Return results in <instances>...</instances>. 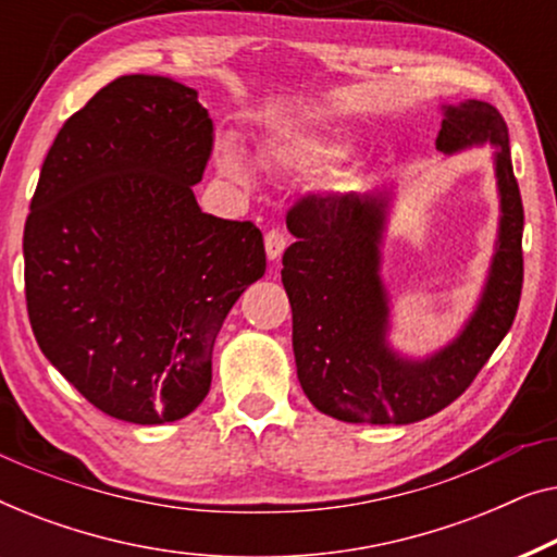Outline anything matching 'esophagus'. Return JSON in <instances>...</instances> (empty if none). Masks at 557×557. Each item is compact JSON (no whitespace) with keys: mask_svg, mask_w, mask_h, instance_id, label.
Returning <instances> with one entry per match:
<instances>
[{"mask_svg":"<svg viewBox=\"0 0 557 557\" xmlns=\"http://www.w3.org/2000/svg\"><path fill=\"white\" fill-rule=\"evenodd\" d=\"M263 243H265V256H269L271 261H276V258H281V253H284L288 238H286L284 231H278V227H271V231L265 233Z\"/></svg>","mask_w":557,"mask_h":557,"instance_id":"34e87169","label":"esophagus"}]
</instances>
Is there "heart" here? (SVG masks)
<instances>
[{"label":"heart","mask_w":557,"mask_h":557,"mask_svg":"<svg viewBox=\"0 0 557 557\" xmlns=\"http://www.w3.org/2000/svg\"><path fill=\"white\" fill-rule=\"evenodd\" d=\"M339 154H342L339 147H334V144L324 139H317V136H296V139L273 144L269 149V159L284 166H314V164L330 162V159H337ZM220 164H223V170L235 180L248 177V164L238 151L225 149Z\"/></svg>","instance_id":"b5f03b06"}]
</instances>
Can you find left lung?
<instances>
[{
    "label": "left lung",
    "mask_w": 557,
    "mask_h": 557,
    "mask_svg": "<svg viewBox=\"0 0 557 557\" xmlns=\"http://www.w3.org/2000/svg\"><path fill=\"white\" fill-rule=\"evenodd\" d=\"M497 144L499 246L482 304L461 337L425 362L385 347V292L377 276L383 195L307 193L286 212L296 243L284 250L281 281L294 314V357L307 398L347 423L423 421L474 383L520 307L524 210L502 113L484 101L448 106L436 147Z\"/></svg>",
    "instance_id": "left-lung-1"
}]
</instances>
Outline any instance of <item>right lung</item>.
I'll use <instances>...</instances> for the list:
<instances>
[{
	"mask_svg": "<svg viewBox=\"0 0 557 557\" xmlns=\"http://www.w3.org/2000/svg\"><path fill=\"white\" fill-rule=\"evenodd\" d=\"M212 147L195 88L121 75L42 162L22 240L29 324L60 375L119 421L200 406L220 326L265 271L258 225L195 200Z\"/></svg>",
	"mask_w": 557,
	"mask_h": 557,
	"instance_id": "add662e5",
	"label": "right lung"
}]
</instances>
